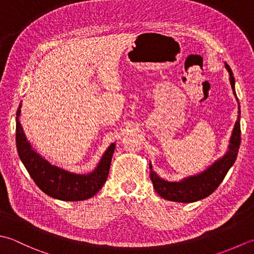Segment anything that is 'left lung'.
Returning <instances> with one entry per match:
<instances>
[{
	"instance_id": "1",
	"label": "left lung",
	"mask_w": 254,
	"mask_h": 254,
	"mask_svg": "<svg viewBox=\"0 0 254 254\" xmlns=\"http://www.w3.org/2000/svg\"><path fill=\"white\" fill-rule=\"evenodd\" d=\"M227 71L229 72V81L231 84L232 92L238 102V118L235 124L234 130H232L229 146L227 152L219 158L218 160L209 165L208 168L204 170L203 172L195 175H190L188 178H184L180 181H168L162 178L152 170L151 162L149 163L150 168V179L153 183V188L156 192L161 196L162 198L179 201V203H193L199 199H203L207 196H209L214 190L218 188L219 184L225 179L226 174L228 173L229 169L234 165L238 151L240 147V103L238 100L236 90H235V77L232 74L230 66L225 64Z\"/></svg>"
}]
</instances>
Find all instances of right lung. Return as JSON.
I'll list each match as a JSON object with an SVG mask.
<instances>
[{
  "mask_svg": "<svg viewBox=\"0 0 254 254\" xmlns=\"http://www.w3.org/2000/svg\"><path fill=\"white\" fill-rule=\"evenodd\" d=\"M20 107L22 103L16 113V147L19 159L38 188L50 197L66 201L84 200L94 196L106 182L116 143L110 144L92 172H70L51 164L33 149L19 123Z\"/></svg>",
  "mask_w": 254,
  "mask_h": 254,
  "instance_id": "obj_1",
  "label": "right lung"
}]
</instances>
